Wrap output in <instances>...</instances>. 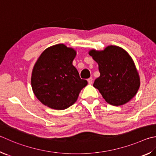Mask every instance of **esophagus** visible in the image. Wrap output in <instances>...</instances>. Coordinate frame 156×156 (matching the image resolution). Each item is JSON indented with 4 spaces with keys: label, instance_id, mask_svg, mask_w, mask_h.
<instances>
[{
    "label": "esophagus",
    "instance_id": "obj_1",
    "mask_svg": "<svg viewBox=\"0 0 156 156\" xmlns=\"http://www.w3.org/2000/svg\"><path fill=\"white\" fill-rule=\"evenodd\" d=\"M87 81H88V83H89V84H91L93 83V79L92 78H88Z\"/></svg>",
    "mask_w": 156,
    "mask_h": 156
}]
</instances>
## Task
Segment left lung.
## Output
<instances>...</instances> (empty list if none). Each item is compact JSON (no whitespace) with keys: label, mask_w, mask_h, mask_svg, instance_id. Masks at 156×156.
<instances>
[{"label":"left lung","mask_w":156,"mask_h":156,"mask_svg":"<svg viewBox=\"0 0 156 156\" xmlns=\"http://www.w3.org/2000/svg\"><path fill=\"white\" fill-rule=\"evenodd\" d=\"M89 54L98 63L100 73L93 87L106 102L118 106L132 100L140 87V77L129 54L116 46L101 51L91 50Z\"/></svg>","instance_id":"1"}]
</instances>
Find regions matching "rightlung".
I'll list each match as a JSON object with an SVG mask.
<instances>
[{
    "label": "right lung",
    "instance_id": "add662e5",
    "mask_svg": "<svg viewBox=\"0 0 156 156\" xmlns=\"http://www.w3.org/2000/svg\"><path fill=\"white\" fill-rule=\"evenodd\" d=\"M76 52L64 44L48 48L34 66L31 86L37 98L45 106L64 110L77 100L87 81L81 79L72 65Z\"/></svg>",
    "mask_w": 156,
    "mask_h": 156
}]
</instances>
